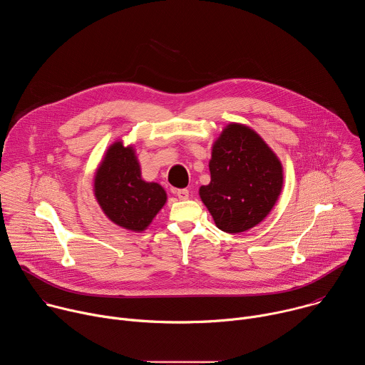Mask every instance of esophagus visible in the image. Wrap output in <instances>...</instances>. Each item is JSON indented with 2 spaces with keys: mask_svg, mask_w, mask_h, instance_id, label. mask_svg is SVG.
Returning <instances> with one entry per match:
<instances>
[{
  "mask_svg": "<svg viewBox=\"0 0 365 365\" xmlns=\"http://www.w3.org/2000/svg\"><path fill=\"white\" fill-rule=\"evenodd\" d=\"M173 193L180 199V200H186L189 197V190L187 189H175Z\"/></svg>",
  "mask_w": 365,
  "mask_h": 365,
  "instance_id": "esophagus-1",
  "label": "esophagus"
}]
</instances>
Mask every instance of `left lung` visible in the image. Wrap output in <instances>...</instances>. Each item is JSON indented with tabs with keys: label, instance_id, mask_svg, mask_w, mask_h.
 <instances>
[{
	"label": "left lung",
	"instance_id": "1",
	"mask_svg": "<svg viewBox=\"0 0 365 365\" xmlns=\"http://www.w3.org/2000/svg\"><path fill=\"white\" fill-rule=\"evenodd\" d=\"M210 172L211 182L199 187V196L224 232L258 225L282 193V162L262 137L240 123L228 124L215 140Z\"/></svg>",
	"mask_w": 365,
	"mask_h": 365
}]
</instances>
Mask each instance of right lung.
I'll list each match as a JSON object with an SVG mask.
<instances>
[{"label":"right lung","instance_id":"1","mask_svg":"<svg viewBox=\"0 0 365 365\" xmlns=\"http://www.w3.org/2000/svg\"><path fill=\"white\" fill-rule=\"evenodd\" d=\"M93 195L110 221L134 232L147 230L168 200L162 185L141 178L134 147L121 140L113 143L101 160Z\"/></svg>","mask_w":365,"mask_h":365}]
</instances>
